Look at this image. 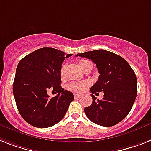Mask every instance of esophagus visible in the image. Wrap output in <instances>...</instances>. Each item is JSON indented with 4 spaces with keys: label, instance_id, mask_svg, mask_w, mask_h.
<instances>
[{
    "label": "esophagus",
    "instance_id": "obj_1",
    "mask_svg": "<svg viewBox=\"0 0 151 151\" xmlns=\"http://www.w3.org/2000/svg\"><path fill=\"white\" fill-rule=\"evenodd\" d=\"M74 97L75 99H78V98H80L81 95H78V94H74Z\"/></svg>",
    "mask_w": 151,
    "mask_h": 151
}]
</instances>
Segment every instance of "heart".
Listing matches in <instances>:
<instances>
[{"mask_svg":"<svg viewBox=\"0 0 151 151\" xmlns=\"http://www.w3.org/2000/svg\"><path fill=\"white\" fill-rule=\"evenodd\" d=\"M88 62H89V61L81 59L78 62V64H79L81 68H83V65ZM63 75H64V66H62V68H61V76H63ZM89 84H90V83L87 80L74 81V82H72V83H70L68 85V89L70 91H72V92H74V93H80L84 92L89 87Z\"/></svg>","mask_w":151,"mask_h":151,"instance_id":"heart-1","label":"heart"}]
</instances>
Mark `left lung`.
<instances>
[{"label": "left lung", "mask_w": 151, "mask_h": 151, "mask_svg": "<svg viewBox=\"0 0 151 151\" xmlns=\"http://www.w3.org/2000/svg\"><path fill=\"white\" fill-rule=\"evenodd\" d=\"M76 56L89 58L99 73L98 81L90 88L93 103L84 109L91 121L103 127H112L122 121L131 110L137 94V77L130 65L121 56L99 49ZM103 91L104 98L96 101L93 95Z\"/></svg>", "instance_id": "obj_1"}]
</instances>
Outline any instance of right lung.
<instances>
[{
  "instance_id": "1",
  "label": "right lung",
  "mask_w": 151,
  "mask_h": 151,
  "mask_svg": "<svg viewBox=\"0 0 151 151\" xmlns=\"http://www.w3.org/2000/svg\"><path fill=\"white\" fill-rule=\"evenodd\" d=\"M65 55L53 48H42L20 61L16 68L13 93L18 112L33 127L47 128L62 120L74 99L71 92L61 87V68ZM58 93L50 98L47 92Z\"/></svg>"
}]
</instances>
